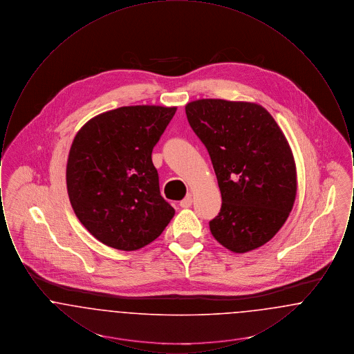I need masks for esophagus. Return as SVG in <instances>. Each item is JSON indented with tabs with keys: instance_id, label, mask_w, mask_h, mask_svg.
<instances>
[{
	"instance_id": "1",
	"label": "esophagus",
	"mask_w": 354,
	"mask_h": 354,
	"mask_svg": "<svg viewBox=\"0 0 354 354\" xmlns=\"http://www.w3.org/2000/svg\"><path fill=\"white\" fill-rule=\"evenodd\" d=\"M191 205H192V198H191V195L185 196V199L180 202V207H182V208H189Z\"/></svg>"
}]
</instances>
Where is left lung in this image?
<instances>
[{"label": "left lung", "instance_id": "obj_1", "mask_svg": "<svg viewBox=\"0 0 354 354\" xmlns=\"http://www.w3.org/2000/svg\"><path fill=\"white\" fill-rule=\"evenodd\" d=\"M194 133L209 153L221 208L212 236L236 253L250 252L279 232L293 208V153L276 120L251 102L198 100L185 104Z\"/></svg>", "mask_w": 354, "mask_h": 354}]
</instances>
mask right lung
Segmentation results:
<instances>
[{
    "instance_id": "1",
    "label": "right lung",
    "mask_w": 354,
    "mask_h": 354,
    "mask_svg": "<svg viewBox=\"0 0 354 354\" xmlns=\"http://www.w3.org/2000/svg\"><path fill=\"white\" fill-rule=\"evenodd\" d=\"M176 107L124 106L90 119L68 152V199L84 228L104 245L136 251L165 231L175 209L152 163Z\"/></svg>"
}]
</instances>
